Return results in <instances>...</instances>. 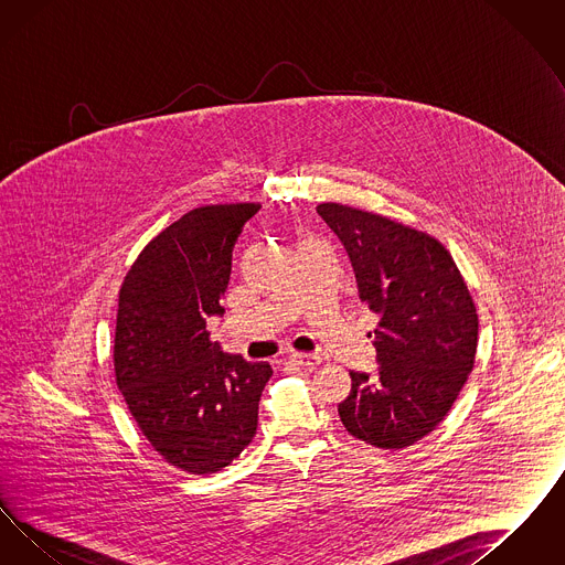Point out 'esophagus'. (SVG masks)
I'll return each mask as SVG.
<instances>
[{
    "instance_id": "esophagus-1",
    "label": "esophagus",
    "mask_w": 565,
    "mask_h": 565,
    "mask_svg": "<svg viewBox=\"0 0 565 565\" xmlns=\"http://www.w3.org/2000/svg\"><path fill=\"white\" fill-rule=\"evenodd\" d=\"M290 362L296 364V366H300V369H316L322 362V358H320V353L295 351V353H290Z\"/></svg>"
}]
</instances>
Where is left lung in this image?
<instances>
[{
	"mask_svg": "<svg viewBox=\"0 0 565 565\" xmlns=\"http://www.w3.org/2000/svg\"><path fill=\"white\" fill-rule=\"evenodd\" d=\"M318 214L348 247L360 300L379 316V375L350 373L339 415L351 436L404 449L451 411L475 369L479 316L449 249L424 231L343 203Z\"/></svg>",
	"mask_w": 565,
	"mask_h": 565,
	"instance_id": "obj_1",
	"label": "left lung"
}]
</instances>
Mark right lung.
<instances>
[{"mask_svg": "<svg viewBox=\"0 0 565 565\" xmlns=\"http://www.w3.org/2000/svg\"><path fill=\"white\" fill-rule=\"evenodd\" d=\"M260 203L196 207L148 243L118 292L114 375L137 428L159 456L212 475L252 443L273 369L212 343L233 245Z\"/></svg>", "mask_w": 565, "mask_h": 565, "instance_id": "1", "label": "right lung"}]
</instances>
